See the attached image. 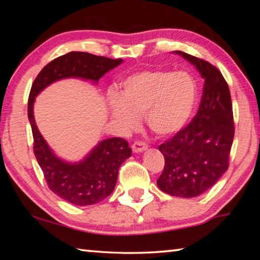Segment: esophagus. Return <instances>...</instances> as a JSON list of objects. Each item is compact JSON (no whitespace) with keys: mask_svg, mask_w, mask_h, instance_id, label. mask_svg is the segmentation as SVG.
Returning a JSON list of instances; mask_svg holds the SVG:
<instances>
[{"mask_svg":"<svg viewBox=\"0 0 260 260\" xmlns=\"http://www.w3.org/2000/svg\"><path fill=\"white\" fill-rule=\"evenodd\" d=\"M147 149H148L147 143L141 142V141H136L133 146H132V150H133V152H135V153L142 152L144 150H147Z\"/></svg>","mask_w":260,"mask_h":260,"instance_id":"obj_1","label":"esophagus"}]
</instances>
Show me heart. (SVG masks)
Segmentation results:
<instances>
[{"instance_id": "obj_1", "label": "heart", "mask_w": 260, "mask_h": 260, "mask_svg": "<svg viewBox=\"0 0 260 260\" xmlns=\"http://www.w3.org/2000/svg\"><path fill=\"white\" fill-rule=\"evenodd\" d=\"M199 87L187 72L143 70L127 77L120 94L111 93V116L127 129L144 120L153 134L170 138L188 125L196 107Z\"/></svg>"}]
</instances>
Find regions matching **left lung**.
Returning <instances> with one entry per match:
<instances>
[{"label": "left lung", "mask_w": 260, "mask_h": 260, "mask_svg": "<svg viewBox=\"0 0 260 260\" xmlns=\"http://www.w3.org/2000/svg\"><path fill=\"white\" fill-rule=\"evenodd\" d=\"M174 54L201 73L203 96L192 120L158 147L165 166L157 184L171 196L191 199L209 190L228 169L234 139L233 107L230 88L217 68L186 52Z\"/></svg>", "instance_id": "left-lung-1"}]
</instances>
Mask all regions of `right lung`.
<instances>
[{
    "label": "right lung",
    "mask_w": 260,
    "mask_h": 260,
    "mask_svg": "<svg viewBox=\"0 0 260 260\" xmlns=\"http://www.w3.org/2000/svg\"><path fill=\"white\" fill-rule=\"evenodd\" d=\"M122 59L71 51L51 60L38 74L28 98V120L32 127L34 155L48 187L56 195L74 205H93L103 201L116 187L119 167L132 155L128 142L121 138L101 141L79 162H68L57 157L39 132L34 120L35 98L50 83L67 78H80L98 82Z\"/></svg>",
    "instance_id": "add662e5"
}]
</instances>
